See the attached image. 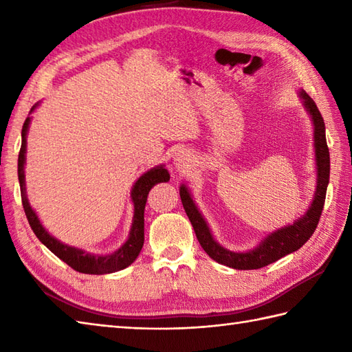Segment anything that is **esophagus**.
Wrapping results in <instances>:
<instances>
[{
	"label": "esophagus",
	"mask_w": 352,
	"mask_h": 352,
	"mask_svg": "<svg viewBox=\"0 0 352 352\" xmlns=\"http://www.w3.org/2000/svg\"><path fill=\"white\" fill-rule=\"evenodd\" d=\"M174 166L180 172H188L192 166V157L188 149H178L174 155Z\"/></svg>",
	"instance_id": "1"
}]
</instances>
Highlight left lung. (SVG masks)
Instances as JSON below:
<instances>
[{
    "label": "left lung",
    "mask_w": 352,
    "mask_h": 352,
    "mask_svg": "<svg viewBox=\"0 0 352 352\" xmlns=\"http://www.w3.org/2000/svg\"><path fill=\"white\" fill-rule=\"evenodd\" d=\"M301 98L304 100V106L307 107L309 113L313 119V124H315V149L318 162V186L315 199H313L310 208L302 218L295 221L292 226L274 231V233L269 234L265 241L252 251L233 252L222 248V246L214 241L206 221L203 219V216L198 212L197 206L193 204L188 188H186L184 184L180 188L183 207L193 230H195L199 245L203 246V250L208 256L221 265H226L233 269H242V271L260 269L274 263V261L287 256L290 252L300 250L311 237V234L315 233L318 222L320 219V213L324 210L327 186L328 182H330V151H328L325 139V124L322 115H320L315 101H313L307 94L301 92Z\"/></svg>",
    "instance_id": "1"
}]
</instances>
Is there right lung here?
I'll return each instance as SVG.
<instances>
[{
	"instance_id": "add662e5",
	"label": "right lung",
	"mask_w": 352,
	"mask_h": 352,
	"mask_svg": "<svg viewBox=\"0 0 352 352\" xmlns=\"http://www.w3.org/2000/svg\"><path fill=\"white\" fill-rule=\"evenodd\" d=\"M28 124H30V118H27L24 125H22V144H21L19 155H18V178H19V186H21L22 206H24V212L28 219L30 227L33 230V233L52 254H56L58 258L63 260L66 265L71 266L74 271L77 272L101 275V274L121 271V269L130 266L133 261L138 258L142 246H144V239H145L144 237V226H145L144 212H145L148 193L157 183H163L169 180L168 170L163 166H157L142 175L136 182V184L133 186L131 199L134 203V218H133V226H131L129 241H126L121 248L115 251L113 254H109V256H91V254L77 248H72V246L58 242L57 239L50 236L48 231L42 227L41 221L37 219L33 208L28 204V199L25 197V184H24V163H25V146H27L25 136H27Z\"/></svg>"
}]
</instances>
